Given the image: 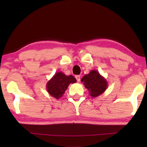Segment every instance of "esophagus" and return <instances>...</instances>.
<instances>
[{
	"label": "esophagus",
	"mask_w": 147,
	"mask_h": 147,
	"mask_svg": "<svg viewBox=\"0 0 147 147\" xmlns=\"http://www.w3.org/2000/svg\"><path fill=\"white\" fill-rule=\"evenodd\" d=\"M75 78H76V80L78 82L80 81V75H76V76H75Z\"/></svg>",
	"instance_id": "obj_1"
}]
</instances>
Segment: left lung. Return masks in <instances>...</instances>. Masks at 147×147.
I'll list each match as a JSON object with an SVG mask.
<instances>
[{
  "label": "left lung",
  "instance_id": "left-lung-1",
  "mask_svg": "<svg viewBox=\"0 0 147 147\" xmlns=\"http://www.w3.org/2000/svg\"><path fill=\"white\" fill-rule=\"evenodd\" d=\"M81 81L85 88L88 89L89 95L97 97L102 94L108 88L106 80L96 70H91L89 73L84 75Z\"/></svg>",
  "mask_w": 147,
  "mask_h": 147
}]
</instances>
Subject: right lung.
<instances>
[{"label": "right lung", "mask_w": 147, "mask_h": 147, "mask_svg": "<svg viewBox=\"0 0 147 147\" xmlns=\"http://www.w3.org/2000/svg\"><path fill=\"white\" fill-rule=\"evenodd\" d=\"M76 82L73 76H67L63 72H57L47 83V90L50 95L59 99L63 95L70 84Z\"/></svg>", "instance_id": "1"}]
</instances>
